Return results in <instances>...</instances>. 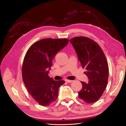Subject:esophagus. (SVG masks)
Listing matches in <instances>:
<instances>
[{
	"label": "esophagus",
	"mask_w": 126,
	"mask_h": 126,
	"mask_svg": "<svg viewBox=\"0 0 126 126\" xmlns=\"http://www.w3.org/2000/svg\"><path fill=\"white\" fill-rule=\"evenodd\" d=\"M65 81L66 82H68V83H71V82H73V81H72V80H69V79H66Z\"/></svg>",
	"instance_id": "34e87169"
}]
</instances>
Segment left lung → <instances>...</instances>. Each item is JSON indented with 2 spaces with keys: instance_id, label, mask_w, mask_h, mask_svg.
Segmentation results:
<instances>
[{
  "instance_id": "obj_1",
  "label": "left lung",
  "mask_w": 126,
  "mask_h": 126,
  "mask_svg": "<svg viewBox=\"0 0 126 126\" xmlns=\"http://www.w3.org/2000/svg\"><path fill=\"white\" fill-rule=\"evenodd\" d=\"M78 56L89 81L81 82L80 99L87 103L97 101L102 95L108 83L109 68L101 47L93 40L85 37H76L69 41Z\"/></svg>"
}]
</instances>
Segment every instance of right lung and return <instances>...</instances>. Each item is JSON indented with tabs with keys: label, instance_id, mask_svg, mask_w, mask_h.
I'll return each instance as SVG.
<instances>
[{
	"label": "right lung",
	"instance_id": "obj_1",
	"mask_svg": "<svg viewBox=\"0 0 126 126\" xmlns=\"http://www.w3.org/2000/svg\"><path fill=\"white\" fill-rule=\"evenodd\" d=\"M68 39L46 38L34 43L26 52L22 66L23 80L28 92L40 105L47 106L58 97L65 81L49 76L52 60L68 44Z\"/></svg>",
	"mask_w": 126,
	"mask_h": 126
}]
</instances>
